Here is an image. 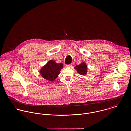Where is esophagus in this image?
Wrapping results in <instances>:
<instances>
[{
  "label": "esophagus",
  "mask_w": 131,
  "mask_h": 131,
  "mask_svg": "<svg viewBox=\"0 0 131 131\" xmlns=\"http://www.w3.org/2000/svg\"><path fill=\"white\" fill-rule=\"evenodd\" d=\"M72 66V64H70L66 65V67H71Z\"/></svg>",
  "instance_id": "34e87169"
}]
</instances>
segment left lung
<instances>
[{"mask_svg": "<svg viewBox=\"0 0 131 131\" xmlns=\"http://www.w3.org/2000/svg\"><path fill=\"white\" fill-rule=\"evenodd\" d=\"M75 69H77V72L81 75H85L87 73V65L85 63H82L79 65H76L75 67Z\"/></svg>", "mask_w": 131, "mask_h": 131, "instance_id": "1", "label": "left lung"}]
</instances>
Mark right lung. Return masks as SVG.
<instances>
[{
    "label": "right lung",
    "mask_w": 131,
    "mask_h": 131,
    "mask_svg": "<svg viewBox=\"0 0 131 131\" xmlns=\"http://www.w3.org/2000/svg\"><path fill=\"white\" fill-rule=\"evenodd\" d=\"M63 67L62 64L56 63L54 61L50 60L42 68L41 74L46 80L53 81L58 77Z\"/></svg>",
    "instance_id": "add662e5"
}]
</instances>
